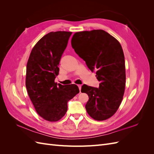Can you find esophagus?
I'll return each instance as SVG.
<instances>
[{"mask_svg": "<svg viewBox=\"0 0 154 154\" xmlns=\"http://www.w3.org/2000/svg\"><path fill=\"white\" fill-rule=\"evenodd\" d=\"M78 88H79V89H80V91H81L82 85H78Z\"/></svg>", "mask_w": 154, "mask_h": 154, "instance_id": "obj_1", "label": "esophagus"}]
</instances>
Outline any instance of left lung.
<instances>
[{"mask_svg": "<svg viewBox=\"0 0 154 154\" xmlns=\"http://www.w3.org/2000/svg\"><path fill=\"white\" fill-rule=\"evenodd\" d=\"M71 45L76 53L96 72L98 88L83 84L82 92L88 96L85 109L97 121L112 116L122 103L125 88V63L122 45L103 30L76 32Z\"/></svg>", "mask_w": 154, "mask_h": 154, "instance_id": "8db88e82", "label": "left lung"}]
</instances>
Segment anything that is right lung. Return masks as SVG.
<instances>
[{
    "mask_svg": "<svg viewBox=\"0 0 154 154\" xmlns=\"http://www.w3.org/2000/svg\"><path fill=\"white\" fill-rule=\"evenodd\" d=\"M72 32H51L32 48L26 67V86L36 111L49 122H57L66 114L67 102L79 93L75 84L55 83L59 63Z\"/></svg>",
    "mask_w": 154,
    "mask_h": 154,
    "instance_id": "add662e5",
    "label": "right lung"
}]
</instances>
